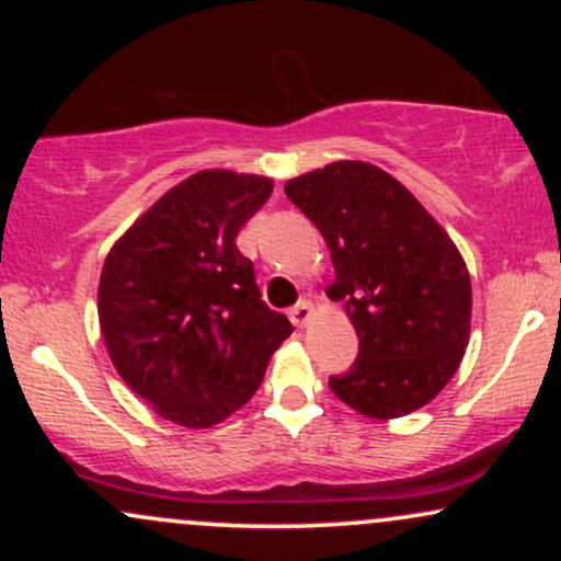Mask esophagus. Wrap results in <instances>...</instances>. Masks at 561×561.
<instances>
[{
  "mask_svg": "<svg viewBox=\"0 0 561 561\" xmlns=\"http://www.w3.org/2000/svg\"><path fill=\"white\" fill-rule=\"evenodd\" d=\"M311 317H313L311 300H300L298 306H295L293 311H289V319H293L295 327H306L308 321H311Z\"/></svg>",
  "mask_w": 561,
  "mask_h": 561,
  "instance_id": "esophagus-1",
  "label": "esophagus"
}]
</instances>
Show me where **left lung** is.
I'll return each instance as SVG.
<instances>
[{"label": "left lung", "mask_w": 561, "mask_h": 561, "mask_svg": "<svg viewBox=\"0 0 561 561\" xmlns=\"http://www.w3.org/2000/svg\"><path fill=\"white\" fill-rule=\"evenodd\" d=\"M332 253L327 289L358 334V358L330 388L369 420L427 405L459 369L472 282L448 231L388 171L337 160L285 184Z\"/></svg>", "instance_id": "obj_1"}]
</instances>
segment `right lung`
Here are the masks:
<instances>
[{
	"mask_svg": "<svg viewBox=\"0 0 561 561\" xmlns=\"http://www.w3.org/2000/svg\"><path fill=\"white\" fill-rule=\"evenodd\" d=\"M274 182L197 171L128 227L96 289L102 337L124 382L156 414L190 430L224 422L253 398L268 358L293 334L261 300L237 231Z\"/></svg>",
	"mask_w": 561,
	"mask_h": 561,
	"instance_id": "obj_1",
	"label": "right lung"
}]
</instances>
